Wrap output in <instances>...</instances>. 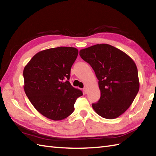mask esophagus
<instances>
[{
  "label": "esophagus",
  "mask_w": 156,
  "mask_h": 156,
  "mask_svg": "<svg viewBox=\"0 0 156 156\" xmlns=\"http://www.w3.org/2000/svg\"><path fill=\"white\" fill-rule=\"evenodd\" d=\"M83 91H84V94H87V92H88V90H87V88H84V89H83Z\"/></svg>",
  "instance_id": "34e87169"
}]
</instances>
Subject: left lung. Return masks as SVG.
Instances as JSON below:
<instances>
[{"instance_id":"left-lung-1","label":"left lung","mask_w":156,"mask_h":156,"mask_svg":"<svg viewBox=\"0 0 156 156\" xmlns=\"http://www.w3.org/2000/svg\"><path fill=\"white\" fill-rule=\"evenodd\" d=\"M80 55L94 69L101 98L92 108L101 117L113 119L127 110L138 93L137 66L128 55L108 44L81 49Z\"/></svg>"}]
</instances>
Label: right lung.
Wrapping results in <instances>:
<instances>
[{"instance_id": "1", "label": "right lung", "mask_w": 156, "mask_h": 156, "mask_svg": "<svg viewBox=\"0 0 156 156\" xmlns=\"http://www.w3.org/2000/svg\"><path fill=\"white\" fill-rule=\"evenodd\" d=\"M78 54V49L72 47L45 49L36 54L25 67V92L44 117L59 121L74 112L76 99L82 95L69 82Z\"/></svg>"}]
</instances>
